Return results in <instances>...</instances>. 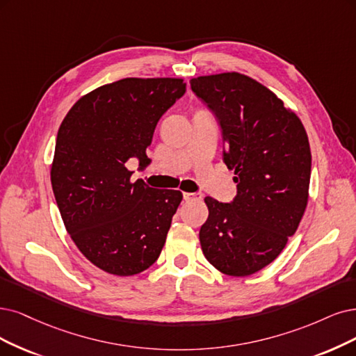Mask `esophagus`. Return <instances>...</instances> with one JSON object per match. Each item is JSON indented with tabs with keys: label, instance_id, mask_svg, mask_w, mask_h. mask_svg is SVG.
I'll return each instance as SVG.
<instances>
[{
	"label": "esophagus",
	"instance_id": "34e87169",
	"mask_svg": "<svg viewBox=\"0 0 356 356\" xmlns=\"http://www.w3.org/2000/svg\"><path fill=\"white\" fill-rule=\"evenodd\" d=\"M183 200H185L186 202H191V201H201V200H202V193H200V192H195V193L185 192V193H183Z\"/></svg>",
	"mask_w": 356,
	"mask_h": 356
}]
</instances>
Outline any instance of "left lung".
Segmentation results:
<instances>
[{"label": "left lung", "mask_w": 356, "mask_h": 356, "mask_svg": "<svg viewBox=\"0 0 356 356\" xmlns=\"http://www.w3.org/2000/svg\"><path fill=\"white\" fill-rule=\"evenodd\" d=\"M192 92L221 129L222 161L238 195L207 196L200 230L205 258L227 275L254 274L273 262L305 213L311 149L304 124L270 89L241 73L201 76Z\"/></svg>", "instance_id": "1"}]
</instances>
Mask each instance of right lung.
<instances>
[{"label": "right lung", "mask_w": 356, "mask_h": 356, "mask_svg": "<svg viewBox=\"0 0 356 356\" xmlns=\"http://www.w3.org/2000/svg\"><path fill=\"white\" fill-rule=\"evenodd\" d=\"M186 92L181 79L127 77L79 99L58 129L51 185L64 226L94 266L134 275L161 254L183 195L130 181L163 114Z\"/></svg>", "instance_id": "add662e5"}]
</instances>
